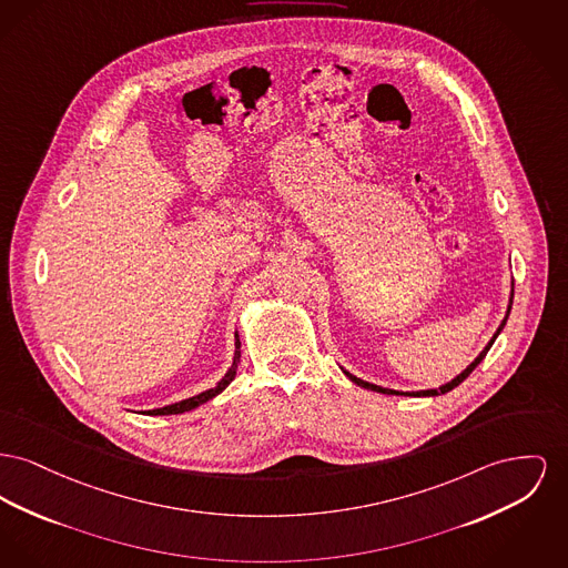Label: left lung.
<instances>
[{
  "label": "left lung",
  "mask_w": 568,
  "mask_h": 568,
  "mask_svg": "<svg viewBox=\"0 0 568 568\" xmlns=\"http://www.w3.org/2000/svg\"><path fill=\"white\" fill-rule=\"evenodd\" d=\"M513 294H515V283H513V290H510V302H508V311H506V317L501 320L500 328L496 331V334L491 336V341L487 343V347L478 354V358L469 365V367L464 371V373H459L453 382H448V384H444V386H439V388H435V390H418V393H399V390H390V388H382V386H375V384H368L365 379H358L356 375H352V373H347V371H343L354 384H358V386H363V388H367V390H375V393H382V395H407V397H437V395H444V393H448V390H453V388H457L464 379H466L467 375L474 371V368L480 365V361L487 356V352H489V347L494 345V341L498 338V334L501 333V328L506 326V320H508V315H510V306H513Z\"/></svg>",
  "instance_id": "obj_1"
}]
</instances>
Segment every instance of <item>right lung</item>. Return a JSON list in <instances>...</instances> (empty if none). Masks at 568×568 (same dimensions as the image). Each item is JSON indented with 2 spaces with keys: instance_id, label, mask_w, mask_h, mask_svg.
I'll return each mask as SVG.
<instances>
[{
  "instance_id": "right-lung-1",
  "label": "right lung",
  "mask_w": 568,
  "mask_h": 568,
  "mask_svg": "<svg viewBox=\"0 0 568 568\" xmlns=\"http://www.w3.org/2000/svg\"><path fill=\"white\" fill-rule=\"evenodd\" d=\"M237 365H240V338H237V333H235V354H234V363H232V367L230 371L225 373V377L214 386V388H210V390H205V393H201V395H195V397H191V399L180 400V403H173V405H165V407H159V409H148L145 414H150V416H168V414H182V412H191V409H195L197 405L201 403H205V400L214 399L216 395H221L227 386H230V382L235 377V371H237Z\"/></svg>"
}]
</instances>
